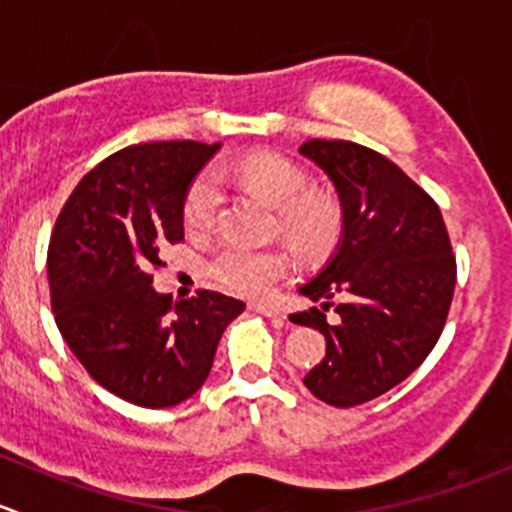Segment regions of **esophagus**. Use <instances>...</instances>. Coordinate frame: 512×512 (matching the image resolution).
Returning <instances> with one entry per match:
<instances>
[{
    "mask_svg": "<svg viewBox=\"0 0 512 512\" xmlns=\"http://www.w3.org/2000/svg\"><path fill=\"white\" fill-rule=\"evenodd\" d=\"M252 310L262 312V315L272 317V320H277V322L285 320V312H282V307L272 305V302H252Z\"/></svg>",
    "mask_w": 512,
    "mask_h": 512,
    "instance_id": "1",
    "label": "esophagus"
}]
</instances>
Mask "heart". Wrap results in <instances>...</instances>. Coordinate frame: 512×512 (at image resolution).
I'll use <instances>...</instances> for the list:
<instances>
[{
    "mask_svg": "<svg viewBox=\"0 0 512 512\" xmlns=\"http://www.w3.org/2000/svg\"><path fill=\"white\" fill-rule=\"evenodd\" d=\"M232 175L277 207L275 230L305 260L325 257L345 227V210L330 192L310 190V175L280 152H257L235 165ZM220 190L215 175L205 172L190 185L182 205V220L190 235H205L217 217ZM292 262L285 250L267 247L252 250L245 245H225L210 257L207 272L217 285L247 297H265Z\"/></svg>",
    "mask_w": 512,
    "mask_h": 512,
    "instance_id": "1",
    "label": "heart"
}]
</instances>
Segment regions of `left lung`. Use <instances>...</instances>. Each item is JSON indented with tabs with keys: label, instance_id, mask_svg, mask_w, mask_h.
Listing matches in <instances>:
<instances>
[{
	"label": "left lung",
	"instance_id": "left-lung-1",
	"mask_svg": "<svg viewBox=\"0 0 512 512\" xmlns=\"http://www.w3.org/2000/svg\"><path fill=\"white\" fill-rule=\"evenodd\" d=\"M300 152L330 175L345 210L340 250L300 287L322 307L292 315L327 340L302 382L322 403L355 408L423 365L448 320L458 265L438 202L395 162L345 140H310ZM330 306L337 326L326 325Z\"/></svg>",
	"mask_w": 512,
	"mask_h": 512
}]
</instances>
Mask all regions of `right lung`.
<instances>
[{"mask_svg": "<svg viewBox=\"0 0 512 512\" xmlns=\"http://www.w3.org/2000/svg\"><path fill=\"white\" fill-rule=\"evenodd\" d=\"M220 145L147 142L79 180L47 250L54 322L84 370L140 408H172L210 375L245 302L215 290L172 302L152 290L160 252L185 240L187 187Z\"/></svg>", "mask_w": 512, "mask_h": 512, "instance_id": "right-lung-1", "label": "right lung"}]
</instances>
